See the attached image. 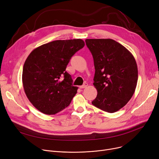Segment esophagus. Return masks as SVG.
Wrapping results in <instances>:
<instances>
[{
	"label": "esophagus",
	"mask_w": 159,
	"mask_h": 159,
	"mask_svg": "<svg viewBox=\"0 0 159 159\" xmlns=\"http://www.w3.org/2000/svg\"><path fill=\"white\" fill-rule=\"evenodd\" d=\"M88 83H84V85H82V86H79V88H80V89H83V88H86L87 86H88Z\"/></svg>",
	"instance_id": "34e87169"
}]
</instances>
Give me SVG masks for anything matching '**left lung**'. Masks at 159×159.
Instances as JSON below:
<instances>
[{"label": "left lung", "instance_id": "1", "mask_svg": "<svg viewBox=\"0 0 159 159\" xmlns=\"http://www.w3.org/2000/svg\"><path fill=\"white\" fill-rule=\"evenodd\" d=\"M95 66L93 85L97 96L92 104L114 113L126 105L134 93L138 80L135 59L124 46L110 39H86Z\"/></svg>", "mask_w": 159, "mask_h": 159}]
</instances>
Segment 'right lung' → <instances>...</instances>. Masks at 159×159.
Returning <instances> with one entry per match:
<instances>
[{"label":"right lung","instance_id":"obj_1","mask_svg":"<svg viewBox=\"0 0 159 159\" xmlns=\"http://www.w3.org/2000/svg\"><path fill=\"white\" fill-rule=\"evenodd\" d=\"M82 39L57 40L33 50L24 62L22 84L30 102L40 112L55 115L68 107L77 92L66 71L71 57L84 46Z\"/></svg>","mask_w":159,"mask_h":159}]
</instances>
